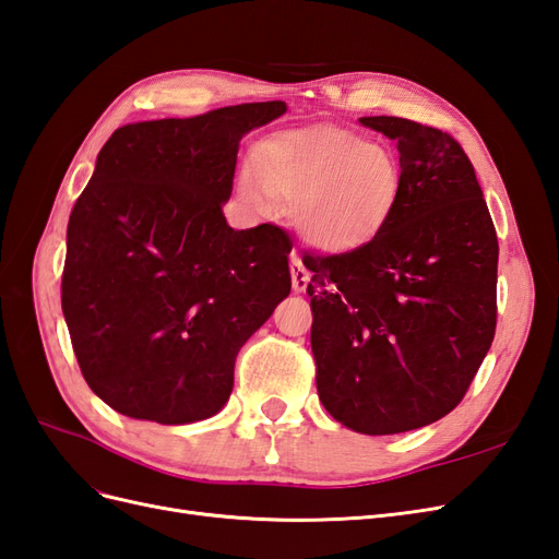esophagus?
Masks as SVG:
<instances>
[{
	"instance_id": "obj_1",
	"label": "esophagus",
	"mask_w": 559,
	"mask_h": 559,
	"mask_svg": "<svg viewBox=\"0 0 559 559\" xmlns=\"http://www.w3.org/2000/svg\"><path fill=\"white\" fill-rule=\"evenodd\" d=\"M292 284H294L296 294L306 292L308 284H310V270L302 265L298 253H292Z\"/></svg>"
}]
</instances>
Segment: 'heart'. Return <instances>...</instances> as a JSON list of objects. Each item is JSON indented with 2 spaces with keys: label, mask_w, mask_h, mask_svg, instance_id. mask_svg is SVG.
<instances>
[{
  "label": "heart",
  "mask_w": 559,
  "mask_h": 559,
  "mask_svg": "<svg viewBox=\"0 0 559 559\" xmlns=\"http://www.w3.org/2000/svg\"><path fill=\"white\" fill-rule=\"evenodd\" d=\"M401 186L392 151L335 126L277 134L240 175L251 205L267 207L273 198L292 202L298 235L324 253L376 242L396 212Z\"/></svg>",
  "instance_id": "heart-1"
}]
</instances>
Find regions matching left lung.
Wrapping results in <instances>:
<instances>
[{
	"label": "left lung",
	"mask_w": 559,
	"mask_h": 559,
	"mask_svg": "<svg viewBox=\"0 0 559 559\" xmlns=\"http://www.w3.org/2000/svg\"><path fill=\"white\" fill-rule=\"evenodd\" d=\"M399 148L401 198L376 242L308 257L317 392L343 427L386 436L445 417L497 329L499 242L476 170L448 132L364 116Z\"/></svg>",
	"instance_id": "1"
}]
</instances>
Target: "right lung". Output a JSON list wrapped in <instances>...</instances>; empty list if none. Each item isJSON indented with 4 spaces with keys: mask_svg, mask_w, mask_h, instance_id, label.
I'll return each mask as SVG.
<instances>
[{
    "mask_svg": "<svg viewBox=\"0 0 559 559\" xmlns=\"http://www.w3.org/2000/svg\"><path fill=\"white\" fill-rule=\"evenodd\" d=\"M284 111L275 99L128 123L97 154L67 224L62 314L83 378L116 413L216 415L240 347L289 296L286 233L224 216L242 138Z\"/></svg>",
    "mask_w": 559,
    "mask_h": 559,
    "instance_id": "1",
    "label": "right lung"
}]
</instances>
